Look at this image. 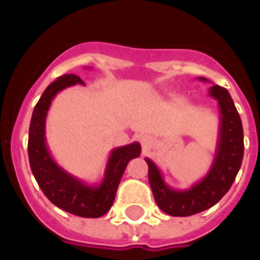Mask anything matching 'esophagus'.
<instances>
[{
  "label": "esophagus",
  "mask_w": 260,
  "mask_h": 260,
  "mask_svg": "<svg viewBox=\"0 0 260 260\" xmlns=\"http://www.w3.org/2000/svg\"><path fill=\"white\" fill-rule=\"evenodd\" d=\"M139 142H141L143 150H147V149H150L153 146V138H150L149 135H142L139 138Z\"/></svg>",
  "instance_id": "obj_1"
}]
</instances>
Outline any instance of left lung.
I'll list each match as a JSON object with an SVG mask.
<instances>
[{
  "label": "left lung",
  "mask_w": 260,
  "mask_h": 260,
  "mask_svg": "<svg viewBox=\"0 0 260 260\" xmlns=\"http://www.w3.org/2000/svg\"><path fill=\"white\" fill-rule=\"evenodd\" d=\"M206 82V78H198ZM209 96L216 99L220 110L218 138L210 170L191 188L177 191L164 181L161 171L153 160L146 157L149 182L157 206L170 216H192L214 206L233 185L244 157V129L240 114L227 89L214 85Z\"/></svg>",
  "instance_id": "left-lung-1"
}]
</instances>
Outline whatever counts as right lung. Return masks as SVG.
<instances>
[{
	"label": "right lung",
	"mask_w": 260,
	"mask_h": 260,
	"mask_svg": "<svg viewBox=\"0 0 260 260\" xmlns=\"http://www.w3.org/2000/svg\"><path fill=\"white\" fill-rule=\"evenodd\" d=\"M85 85L78 75H62L47 86L33 110L29 128L27 153L31 173L48 201L65 212L80 217H102L111 209L126 166L142 152L138 142L115 147L110 153L100 184H86L57 164L46 142V119L51 102L69 86Z\"/></svg>",
	"instance_id": "1"
}]
</instances>
